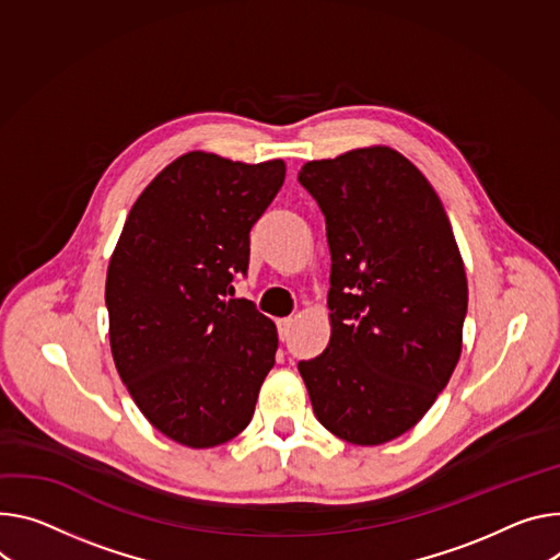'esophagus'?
Wrapping results in <instances>:
<instances>
[{
    "label": "esophagus",
    "instance_id": "obj_1",
    "mask_svg": "<svg viewBox=\"0 0 560 560\" xmlns=\"http://www.w3.org/2000/svg\"><path fill=\"white\" fill-rule=\"evenodd\" d=\"M292 326H294V319H292V317H285V319H279V322H277V328H279V337H281V341H285V339L290 337Z\"/></svg>",
    "mask_w": 560,
    "mask_h": 560
}]
</instances>
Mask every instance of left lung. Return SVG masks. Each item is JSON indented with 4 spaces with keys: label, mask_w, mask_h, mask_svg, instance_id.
I'll return each mask as SVG.
<instances>
[{
    "label": "left lung",
    "mask_w": 560,
    "mask_h": 560,
    "mask_svg": "<svg viewBox=\"0 0 560 560\" xmlns=\"http://www.w3.org/2000/svg\"><path fill=\"white\" fill-rule=\"evenodd\" d=\"M326 217L330 341L299 362L317 420L377 446L413 429L463 352L467 275L424 174L386 144L301 167Z\"/></svg>",
    "instance_id": "8db88e82"
}]
</instances>
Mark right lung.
<instances>
[{
    "label": "right lung",
    "mask_w": 560,
    "mask_h": 560,
    "mask_svg": "<svg viewBox=\"0 0 560 560\" xmlns=\"http://www.w3.org/2000/svg\"><path fill=\"white\" fill-rule=\"evenodd\" d=\"M285 163L189 151L151 180L107 270L109 341L120 380L149 424L210 448L252 420L275 366L277 326L247 299L249 230L281 189Z\"/></svg>",
    "instance_id": "obj_1"
}]
</instances>
